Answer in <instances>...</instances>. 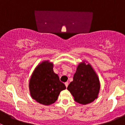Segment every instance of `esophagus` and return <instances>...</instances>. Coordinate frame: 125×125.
I'll return each instance as SVG.
<instances>
[{"label":"esophagus","mask_w":125,"mask_h":125,"mask_svg":"<svg viewBox=\"0 0 125 125\" xmlns=\"http://www.w3.org/2000/svg\"><path fill=\"white\" fill-rule=\"evenodd\" d=\"M65 86H66V88H67L68 86V82H65Z\"/></svg>","instance_id":"34e87169"}]
</instances>
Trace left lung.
I'll return each mask as SVG.
<instances>
[{"instance_id":"8db88e82","label":"left lung","mask_w":125,"mask_h":125,"mask_svg":"<svg viewBox=\"0 0 125 125\" xmlns=\"http://www.w3.org/2000/svg\"><path fill=\"white\" fill-rule=\"evenodd\" d=\"M100 88L99 77L91 66L81 63L78 65L73 81L70 83L67 89L75 102L86 104L97 98Z\"/></svg>"}]
</instances>
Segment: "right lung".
<instances>
[{"mask_svg": "<svg viewBox=\"0 0 125 125\" xmlns=\"http://www.w3.org/2000/svg\"><path fill=\"white\" fill-rule=\"evenodd\" d=\"M30 94L40 104L50 105L57 100L60 91L66 89L53 71V63L45 61L36 68L30 80Z\"/></svg>", "mask_w": 125, "mask_h": 125, "instance_id": "obj_1", "label": "right lung"}]
</instances>
